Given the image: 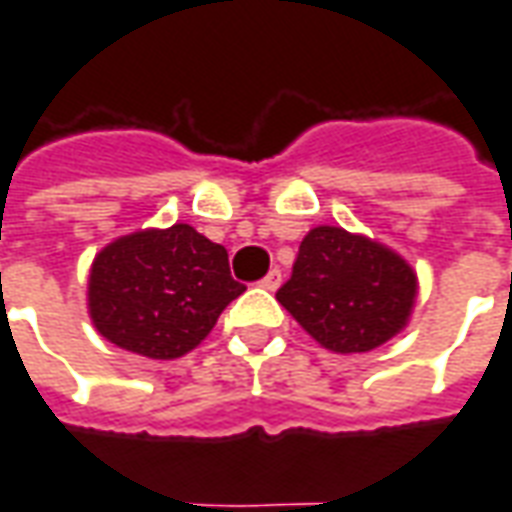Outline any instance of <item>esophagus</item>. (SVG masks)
<instances>
[{
    "instance_id": "1",
    "label": "esophagus",
    "mask_w": 512,
    "mask_h": 512,
    "mask_svg": "<svg viewBox=\"0 0 512 512\" xmlns=\"http://www.w3.org/2000/svg\"><path fill=\"white\" fill-rule=\"evenodd\" d=\"M262 287L270 292L278 290V287H281V270H270V273L262 278Z\"/></svg>"
}]
</instances>
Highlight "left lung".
Returning a JSON list of instances; mask_svg holds the SVG:
<instances>
[{"label": "left lung", "mask_w": 512, "mask_h": 512, "mask_svg": "<svg viewBox=\"0 0 512 512\" xmlns=\"http://www.w3.org/2000/svg\"><path fill=\"white\" fill-rule=\"evenodd\" d=\"M278 303L334 354H365L410 323L418 276L404 256L340 225L303 236Z\"/></svg>", "instance_id": "left-lung-1"}]
</instances>
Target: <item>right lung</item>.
<instances>
[{
    "label": "right lung",
    "instance_id": "obj_1",
    "mask_svg": "<svg viewBox=\"0 0 512 512\" xmlns=\"http://www.w3.org/2000/svg\"><path fill=\"white\" fill-rule=\"evenodd\" d=\"M245 287L228 250L192 225L144 228L94 256L88 315L108 343L147 359H178L203 343Z\"/></svg>",
    "mask_w": 512,
    "mask_h": 512
}]
</instances>
